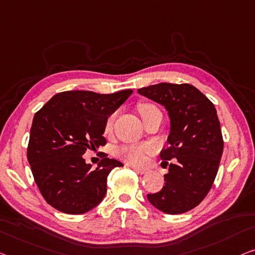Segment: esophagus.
Returning <instances> with one entry per match:
<instances>
[{
    "label": "esophagus",
    "mask_w": 255,
    "mask_h": 255,
    "mask_svg": "<svg viewBox=\"0 0 255 255\" xmlns=\"http://www.w3.org/2000/svg\"><path fill=\"white\" fill-rule=\"evenodd\" d=\"M132 170H134V172H136L137 174H145L147 170L146 169H144V168H137V167H132Z\"/></svg>",
    "instance_id": "1"
}]
</instances>
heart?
Here are the masks:
<instances>
[{
  "label": "heart",
  "mask_w": 255,
  "mask_h": 255,
  "mask_svg": "<svg viewBox=\"0 0 255 255\" xmlns=\"http://www.w3.org/2000/svg\"><path fill=\"white\" fill-rule=\"evenodd\" d=\"M152 109H155V106L151 104H140L138 106V112L140 117L143 118L147 112L151 111ZM115 119H116L115 113H112L111 116L108 117V119L105 121V132H110L112 130L113 124H115ZM146 152H147V149L144 146L125 145V146L119 147V149H117L116 155L128 165L140 166L144 164V161H145Z\"/></svg>",
  "instance_id": "b5f03b06"
}]
</instances>
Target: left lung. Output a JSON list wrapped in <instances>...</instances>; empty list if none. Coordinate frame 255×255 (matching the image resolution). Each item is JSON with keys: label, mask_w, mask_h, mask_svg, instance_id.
<instances>
[{"label": "left lung", "mask_w": 255, "mask_h": 255, "mask_svg": "<svg viewBox=\"0 0 255 255\" xmlns=\"http://www.w3.org/2000/svg\"><path fill=\"white\" fill-rule=\"evenodd\" d=\"M164 105L170 118L168 146L160 158L168 173L165 187L147 199L167 214L185 213L201 203L218 174L223 137L214 104L189 83H158L137 90Z\"/></svg>", "instance_id": "left-lung-1"}]
</instances>
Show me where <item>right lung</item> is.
Masks as SVG:
<instances>
[{"mask_svg":"<svg viewBox=\"0 0 255 255\" xmlns=\"http://www.w3.org/2000/svg\"><path fill=\"white\" fill-rule=\"evenodd\" d=\"M131 93L63 91L35 113L27 160L41 195L56 210L83 214L103 200L110 172L123 164L103 155L91 169L82 155L105 145V121Z\"/></svg>","mask_w":255,"mask_h":255,"instance_id":"add662e5","label":"right lung"}]
</instances>
